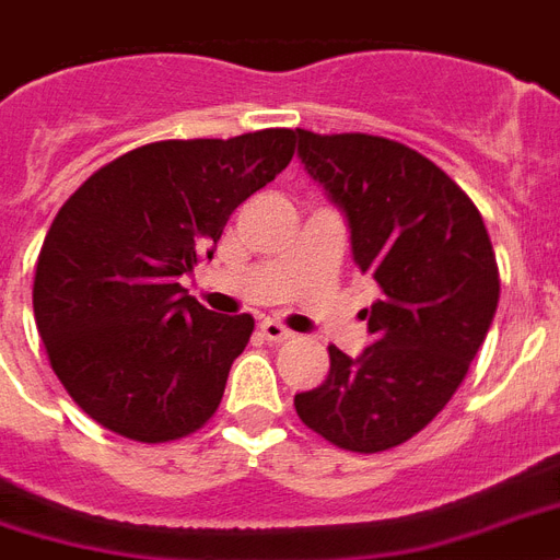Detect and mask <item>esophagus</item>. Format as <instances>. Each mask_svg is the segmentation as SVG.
Masks as SVG:
<instances>
[{"label":"esophagus","mask_w":560,"mask_h":560,"mask_svg":"<svg viewBox=\"0 0 560 560\" xmlns=\"http://www.w3.org/2000/svg\"><path fill=\"white\" fill-rule=\"evenodd\" d=\"M261 337L270 342H288L293 340V331H288L281 323H272V319H264L261 323Z\"/></svg>","instance_id":"1"}]
</instances>
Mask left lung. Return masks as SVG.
<instances>
[{
  "mask_svg": "<svg viewBox=\"0 0 560 560\" xmlns=\"http://www.w3.org/2000/svg\"><path fill=\"white\" fill-rule=\"evenodd\" d=\"M296 139L383 299L363 311L372 346L358 358L328 346V377L293 404L342 451H389L442 412L486 342L500 299L494 246L468 194L407 144L311 130Z\"/></svg>",
  "mask_w": 560,
  "mask_h": 560,
  "instance_id": "8db88e82",
  "label": "left lung"
}]
</instances>
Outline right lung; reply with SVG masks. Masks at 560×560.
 Returning a JSON list of instances; mask_svg holds the SVG:
<instances>
[{
  "instance_id": "add662e5",
  "label": "right lung",
  "mask_w": 560,
  "mask_h": 560,
  "mask_svg": "<svg viewBox=\"0 0 560 560\" xmlns=\"http://www.w3.org/2000/svg\"><path fill=\"white\" fill-rule=\"evenodd\" d=\"M293 142V130H258L144 144L57 211L34 319L55 374L101 427L156 444L214 416L255 323L202 307L179 279L214 255L229 214L288 168Z\"/></svg>"
}]
</instances>
